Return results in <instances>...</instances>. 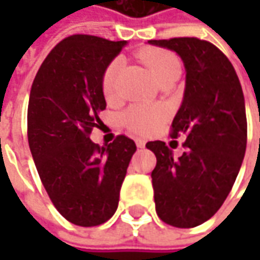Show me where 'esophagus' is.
<instances>
[{
    "instance_id": "34e87169",
    "label": "esophagus",
    "mask_w": 260,
    "mask_h": 260,
    "mask_svg": "<svg viewBox=\"0 0 260 260\" xmlns=\"http://www.w3.org/2000/svg\"><path fill=\"white\" fill-rule=\"evenodd\" d=\"M136 145H137V147H145L146 142L143 139H136Z\"/></svg>"
}]
</instances>
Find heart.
<instances>
[{"label": "heart", "instance_id": "obj_1", "mask_svg": "<svg viewBox=\"0 0 260 260\" xmlns=\"http://www.w3.org/2000/svg\"><path fill=\"white\" fill-rule=\"evenodd\" d=\"M139 59L152 72L159 82L162 78L179 72L178 57L164 49H145L139 53ZM121 66L120 59L111 60L103 74V89L107 98H114L115 79ZM166 118V110L159 104H133L123 113V123L136 135H149L156 132Z\"/></svg>", "mask_w": 260, "mask_h": 260}]
</instances>
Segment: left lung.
<instances>
[{
  "label": "left lung",
  "mask_w": 260,
  "mask_h": 260,
  "mask_svg": "<svg viewBox=\"0 0 260 260\" xmlns=\"http://www.w3.org/2000/svg\"><path fill=\"white\" fill-rule=\"evenodd\" d=\"M181 56L186 71L184 100L171 137H186L178 159L165 142H149L156 213L169 225L203 224L223 205L243 162L247 142L245 96L227 56L197 37L149 40Z\"/></svg>",
  "instance_id": "8db88e82"
}]
</instances>
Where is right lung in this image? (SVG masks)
I'll list each match as a JSON object with an SVG mask.
<instances>
[{
  "mask_svg": "<svg viewBox=\"0 0 260 260\" xmlns=\"http://www.w3.org/2000/svg\"><path fill=\"white\" fill-rule=\"evenodd\" d=\"M125 45L89 35L63 39L37 71L27 137L46 192L72 224L100 225L118 207L136 143L124 135L98 146L89 139L105 110L103 74Z\"/></svg>",
  "mask_w": 260,
  "mask_h": 260,
  "instance_id": "1",
  "label": "right lung"
}]
</instances>
